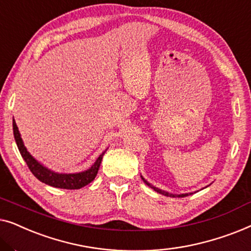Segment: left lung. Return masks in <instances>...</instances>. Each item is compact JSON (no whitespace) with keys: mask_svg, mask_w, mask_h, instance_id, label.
Returning a JSON list of instances; mask_svg holds the SVG:
<instances>
[{"mask_svg":"<svg viewBox=\"0 0 251 251\" xmlns=\"http://www.w3.org/2000/svg\"><path fill=\"white\" fill-rule=\"evenodd\" d=\"M142 179L144 180V183H145L147 186H150L151 188H153L154 191H156L157 193H160V194H162V195H166V197H171V198H184V197H187V195H191V194H193V193H184V194H173V193H169V192H166V191H163V190H161V188H157V187H155V186H153L152 184L151 183H149V181H147L145 178H144L143 176H142Z\"/></svg>","mask_w":251,"mask_h":251,"instance_id":"left-lung-1","label":"left lung"}]
</instances>
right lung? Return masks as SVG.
I'll use <instances>...</instances> for the list:
<instances>
[{
    "label": "right lung",
    "mask_w": 251,
    "mask_h": 251,
    "mask_svg": "<svg viewBox=\"0 0 251 251\" xmlns=\"http://www.w3.org/2000/svg\"><path fill=\"white\" fill-rule=\"evenodd\" d=\"M12 126H13V136H15V140L20 154H22L23 159L25 160V162L28 166L29 170L32 171V174L35 176L37 179L42 183L49 185V186L57 187V188H65V190H78L82 188L85 185L90 184L92 180L95 179L97 176L99 167H100L102 156L106 153V149L100 155L97 157V160L95 161L94 164L89 168V169L84 171H80V173H74V174H65V173H57L49 169V168L44 166L37 161L28 151H27L26 146L24 145V142L20 136L19 129L16 125L15 120H12Z\"/></svg>",
    "instance_id": "obj_1"
}]
</instances>
